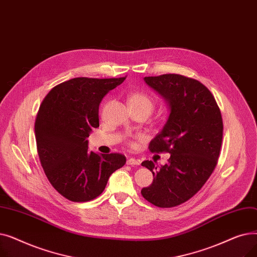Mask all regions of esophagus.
Listing matches in <instances>:
<instances>
[{"label": "esophagus", "instance_id": "obj_1", "mask_svg": "<svg viewBox=\"0 0 257 257\" xmlns=\"http://www.w3.org/2000/svg\"><path fill=\"white\" fill-rule=\"evenodd\" d=\"M127 165L129 166H140L141 165V160L140 159H136L133 157H130L127 159Z\"/></svg>", "mask_w": 257, "mask_h": 257}]
</instances>
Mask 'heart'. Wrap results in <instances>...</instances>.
<instances>
[{
    "mask_svg": "<svg viewBox=\"0 0 257 257\" xmlns=\"http://www.w3.org/2000/svg\"><path fill=\"white\" fill-rule=\"evenodd\" d=\"M127 102L132 110H147L151 112L154 107V101L143 91H132L128 94Z\"/></svg>",
    "mask_w": 257,
    "mask_h": 257,
    "instance_id": "1",
    "label": "heart"
}]
</instances>
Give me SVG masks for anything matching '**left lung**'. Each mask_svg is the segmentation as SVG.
I'll list each match as a JSON object with an SVG mask.
<instances>
[{
    "label": "left lung",
    "instance_id": "left-lung-1",
    "mask_svg": "<svg viewBox=\"0 0 257 257\" xmlns=\"http://www.w3.org/2000/svg\"><path fill=\"white\" fill-rule=\"evenodd\" d=\"M169 106L167 123L151 141L152 153L171 154L169 164L157 169L152 160L142 166L153 173V182L142 196L151 204L170 208L194 197L218 165L223 119L210 90L200 81L178 74L145 77Z\"/></svg>",
    "mask_w": 257,
    "mask_h": 257
}]
</instances>
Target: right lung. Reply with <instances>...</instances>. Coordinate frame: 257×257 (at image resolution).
Returning a JSON list of instances; mask_svg holds the SVG:
<instances>
[{
  "label": "right lung",
  "instance_id": "right-lung-1",
  "mask_svg": "<svg viewBox=\"0 0 257 257\" xmlns=\"http://www.w3.org/2000/svg\"><path fill=\"white\" fill-rule=\"evenodd\" d=\"M125 79L74 78L53 87L40 104L35 119L37 154L48 180L67 200L96 199L110 175L126 164L120 153L87 150L89 133L99 127L102 99Z\"/></svg>",
  "mask_w": 257,
  "mask_h": 257
}]
</instances>
